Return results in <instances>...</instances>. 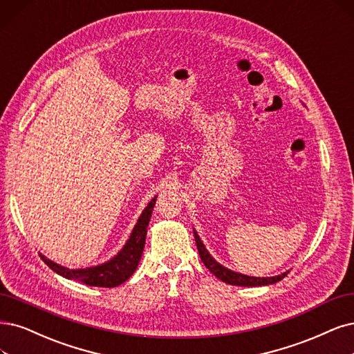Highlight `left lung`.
Listing matches in <instances>:
<instances>
[{
	"mask_svg": "<svg viewBox=\"0 0 354 354\" xmlns=\"http://www.w3.org/2000/svg\"><path fill=\"white\" fill-rule=\"evenodd\" d=\"M194 236H195V243H197V248H198V254L201 257V261L204 263V266L210 270V272H213L214 276L225 281L227 284H233V286H245V287H255V286H266V284H272V283H277L280 280H283L287 272H283L280 274V276H276V277H250V276H243V274H239V272H234V271H230L227 268H225L223 266H220L217 261H214L212 258V255L207 252L205 246L203 245L201 239L198 238L197 232L194 230Z\"/></svg>",
	"mask_w": 354,
	"mask_h": 354,
	"instance_id": "left-lung-1",
	"label": "left lung"
}]
</instances>
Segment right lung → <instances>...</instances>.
Masks as SVG:
<instances>
[{"label":"right lung","mask_w":354,"mask_h":354,"mask_svg":"<svg viewBox=\"0 0 354 354\" xmlns=\"http://www.w3.org/2000/svg\"><path fill=\"white\" fill-rule=\"evenodd\" d=\"M154 204H156V197L149 203L146 210H144L142 214L140 216L128 242L122 248V251L113 259L108 261L106 264L91 267V268H83V270H70L52 263L50 259L45 258L42 254H41V258L45 261V264L50 270H54L55 272L59 274V276L65 279L77 280L83 284L96 286V287L120 286L121 283L127 281L131 276H133L140 263L142 248H144V243H146L147 226H149Z\"/></svg>","instance_id":"1"}]
</instances>
